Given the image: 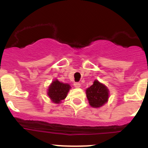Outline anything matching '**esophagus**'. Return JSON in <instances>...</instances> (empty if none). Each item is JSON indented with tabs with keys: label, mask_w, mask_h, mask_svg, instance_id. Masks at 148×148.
<instances>
[{
	"label": "esophagus",
	"mask_w": 148,
	"mask_h": 148,
	"mask_svg": "<svg viewBox=\"0 0 148 148\" xmlns=\"http://www.w3.org/2000/svg\"><path fill=\"white\" fill-rule=\"evenodd\" d=\"M74 86H75L76 88H79L80 86H81V84H80L79 82H75L74 84Z\"/></svg>",
	"instance_id": "34e87169"
}]
</instances>
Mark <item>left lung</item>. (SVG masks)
I'll list each match as a JSON object with an SVG mask.
<instances>
[{"label":"left lung","mask_w":148,"mask_h":148,"mask_svg":"<svg viewBox=\"0 0 148 148\" xmlns=\"http://www.w3.org/2000/svg\"><path fill=\"white\" fill-rule=\"evenodd\" d=\"M86 95L91 107L99 108L107 102L110 92L104 84L95 80L93 84L86 89Z\"/></svg>","instance_id":"8db88e82"}]
</instances>
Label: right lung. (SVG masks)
I'll use <instances>...</instances> for the list:
<instances>
[{
  "label": "right lung",
  "instance_id": "right-lung-1",
  "mask_svg": "<svg viewBox=\"0 0 148 148\" xmlns=\"http://www.w3.org/2000/svg\"><path fill=\"white\" fill-rule=\"evenodd\" d=\"M70 89L71 86L69 84L61 82L58 79H55L49 86L47 95L53 103L59 104L66 97Z\"/></svg>",
  "mask_w": 148,
  "mask_h": 148
}]
</instances>
